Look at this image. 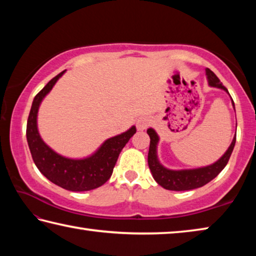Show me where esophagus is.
I'll return each mask as SVG.
<instances>
[{"label":"esophagus","mask_w":256,"mask_h":256,"mask_svg":"<svg viewBox=\"0 0 256 256\" xmlns=\"http://www.w3.org/2000/svg\"><path fill=\"white\" fill-rule=\"evenodd\" d=\"M152 124V119L148 116H142L138 118L137 120V128L138 130H145L146 128L150 127V124Z\"/></svg>","instance_id":"1"}]
</instances>
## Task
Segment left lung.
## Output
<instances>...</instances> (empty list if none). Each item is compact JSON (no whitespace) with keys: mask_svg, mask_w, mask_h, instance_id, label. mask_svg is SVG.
Returning <instances> with one entry per match:
<instances>
[{"mask_svg":"<svg viewBox=\"0 0 256 256\" xmlns=\"http://www.w3.org/2000/svg\"><path fill=\"white\" fill-rule=\"evenodd\" d=\"M206 75H207V80L210 86L219 88L228 93L227 88L224 86L222 83L219 80V78L212 70L206 68ZM232 106H234V102H232ZM147 134H148L150 138L148 150V166L150 172L153 174L154 180L158 182L160 186H163L164 189L166 190L172 191L194 190L196 189V188L204 186V184H207L208 182L214 180V178H216L227 165L236 142L235 136L230 146L228 147V150H226V153L224 154L217 162H214L212 165L199 168L178 170V171H174V170H168L166 168H164L163 165L160 163V160L158 158V144L160 140L158 134H156L154 129L152 128L147 129Z\"/></svg>","mask_w":256,"mask_h":256,"instance_id":"obj_1","label":"left lung"}]
</instances>
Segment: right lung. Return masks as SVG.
Returning a JSON list of instances; mask_svg holds the SVG:
<instances>
[{"label":"right lung","instance_id":"1","mask_svg":"<svg viewBox=\"0 0 256 256\" xmlns=\"http://www.w3.org/2000/svg\"><path fill=\"white\" fill-rule=\"evenodd\" d=\"M64 73L65 70H62L49 80L34 96L26 122V140L36 166L49 181L70 191L93 190L109 180L120 152L135 135L136 127L132 126L126 132L106 140L96 153L86 158H67L54 152L39 135L37 116L42 98Z\"/></svg>","mask_w":256,"mask_h":256}]
</instances>
